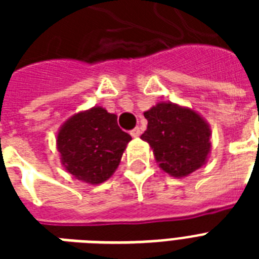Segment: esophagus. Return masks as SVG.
<instances>
[{"label": "esophagus", "mask_w": 259, "mask_h": 259, "mask_svg": "<svg viewBox=\"0 0 259 259\" xmlns=\"http://www.w3.org/2000/svg\"><path fill=\"white\" fill-rule=\"evenodd\" d=\"M130 134H132V137H138V136L141 134V130H140V127H134V129L130 132Z\"/></svg>", "instance_id": "34e87169"}]
</instances>
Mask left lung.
<instances>
[{
  "instance_id": "1",
  "label": "left lung",
  "mask_w": 259,
  "mask_h": 259,
  "mask_svg": "<svg viewBox=\"0 0 259 259\" xmlns=\"http://www.w3.org/2000/svg\"><path fill=\"white\" fill-rule=\"evenodd\" d=\"M144 115L148 129L141 138L153 149L164 172L184 177L204 164L211 149V130L199 114L173 103H158Z\"/></svg>"
}]
</instances>
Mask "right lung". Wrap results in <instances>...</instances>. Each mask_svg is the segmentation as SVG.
Wrapping results in <instances>:
<instances>
[{
  "label": "right lung",
  "instance_id": "obj_1",
  "mask_svg": "<svg viewBox=\"0 0 259 259\" xmlns=\"http://www.w3.org/2000/svg\"><path fill=\"white\" fill-rule=\"evenodd\" d=\"M130 140V134L119 129L115 114L93 107L63 125L58 149L67 172L84 183L99 184L117 169Z\"/></svg>",
  "mask_w": 259,
  "mask_h": 259
}]
</instances>
